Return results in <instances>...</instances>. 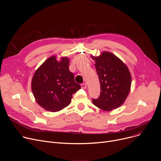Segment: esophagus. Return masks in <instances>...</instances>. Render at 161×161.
<instances>
[{
	"instance_id": "1",
	"label": "esophagus",
	"mask_w": 161,
	"mask_h": 161,
	"mask_svg": "<svg viewBox=\"0 0 161 161\" xmlns=\"http://www.w3.org/2000/svg\"><path fill=\"white\" fill-rule=\"evenodd\" d=\"M81 87L82 89H86L87 88V84L85 83H83L81 85Z\"/></svg>"
}]
</instances>
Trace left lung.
Instances as JSON below:
<instances>
[{
    "label": "left lung",
    "mask_w": 161,
    "mask_h": 161,
    "mask_svg": "<svg viewBox=\"0 0 161 161\" xmlns=\"http://www.w3.org/2000/svg\"><path fill=\"white\" fill-rule=\"evenodd\" d=\"M100 83V94L92 103L100 109L111 111L119 108L127 97L131 86V75L126 66L114 54L104 52L92 57Z\"/></svg>",
    "instance_id": "left-lung-1"
}]
</instances>
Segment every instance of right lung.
<instances>
[{"label":"right lung","mask_w":161,"mask_h":161,"mask_svg":"<svg viewBox=\"0 0 161 161\" xmlns=\"http://www.w3.org/2000/svg\"><path fill=\"white\" fill-rule=\"evenodd\" d=\"M69 59L55 56L47 58L35 72L32 80V91L38 104L49 112L60 111L71 102L72 95L81 89L69 70Z\"/></svg>","instance_id":"obj_1"}]
</instances>
